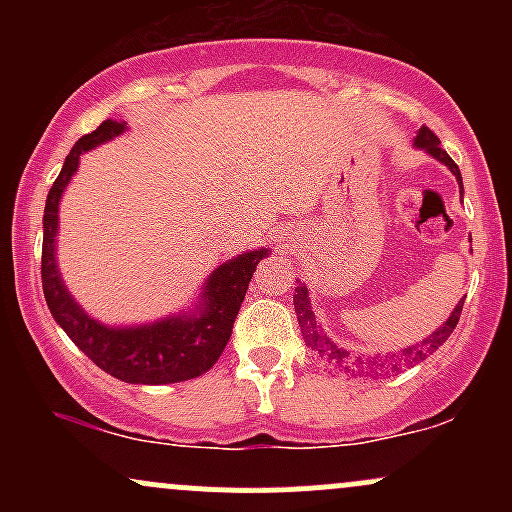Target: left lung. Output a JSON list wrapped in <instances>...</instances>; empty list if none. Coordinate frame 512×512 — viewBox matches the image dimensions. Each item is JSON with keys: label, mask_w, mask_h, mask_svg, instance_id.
I'll list each match as a JSON object with an SVG mask.
<instances>
[{"label": "left lung", "mask_w": 512, "mask_h": 512, "mask_svg": "<svg viewBox=\"0 0 512 512\" xmlns=\"http://www.w3.org/2000/svg\"><path fill=\"white\" fill-rule=\"evenodd\" d=\"M414 144L419 146V149H426L428 154L438 158L440 163H445V166L452 170V175H455L457 182H460V190H462L460 168H457V163L445 154L443 146H440V139L431 132V129L421 127L419 134H416ZM462 305L464 301L457 303L455 310H452V315L448 317V322H445L443 327H438V330L433 332L431 337H426L421 344L409 346V349H402L399 354H390V356H354L346 349H342V346L330 342V337L322 332L320 322L315 320L313 305H310L305 284H298L296 296H293V308H296L298 327H301L305 346H308V349L313 351L322 363H325V368L330 370V373L346 375V378H361V375H378V373L395 375L407 366H416V363L426 361L428 354H433L438 346H443L445 339H448L452 330L457 327V322H460V315H462Z\"/></svg>", "instance_id": "8db88e82"}]
</instances>
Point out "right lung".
<instances>
[{"label":"right lung","instance_id":"add662e5","mask_svg":"<svg viewBox=\"0 0 512 512\" xmlns=\"http://www.w3.org/2000/svg\"><path fill=\"white\" fill-rule=\"evenodd\" d=\"M125 125L127 122L105 120L91 134H84L64 158L62 173L52 182L43 216V264H40L43 293L57 325L105 373L132 385L182 383L207 373L219 361L231 339L233 322L252 274L269 252L264 248L243 252L236 260H228L214 269L204 284L202 303L195 315L182 313L158 320L154 325L125 327V330L105 327L88 317L64 289L62 276L57 272L55 236L60 223L57 211H60L64 187L69 185L79 166V156L125 132Z\"/></svg>","mask_w":512,"mask_h":512}]
</instances>
